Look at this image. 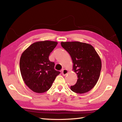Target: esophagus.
<instances>
[{
	"label": "esophagus",
	"instance_id": "esophagus-1",
	"mask_svg": "<svg viewBox=\"0 0 122 122\" xmlns=\"http://www.w3.org/2000/svg\"><path fill=\"white\" fill-rule=\"evenodd\" d=\"M68 70L66 69H63L62 71V73L63 76H66V75L68 73Z\"/></svg>",
	"mask_w": 122,
	"mask_h": 122
}]
</instances>
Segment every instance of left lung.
<instances>
[{"label": "left lung", "instance_id": "1", "mask_svg": "<svg viewBox=\"0 0 122 122\" xmlns=\"http://www.w3.org/2000/svg\"><path fill=\"white\" fill-rule=\"evenodd\" d=\"M61 46L70 55L73 70L77 74V82L71 89L77 93L87 92L99 79L102 67L101 59L91 45L77 42H62Z\"/></svg>", "mask_w": 122, "mask_h": 122}]
</instances>
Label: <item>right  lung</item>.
<instances>
[{"instance_id": "add662e5", "label": "right lung", "mask_w": 122, "mask_h": 122, "mask_svg": "<svg viewBox=\"0 0 122 122\" xmlns=\"http://www.w3.org/2000/svg\"><path fill=\"white\" fill-rule=\"evenodd\" d=\"M58 42L51 41L33 43L22 53L20 70L23 80L33 92L41 93L50 89L60 72L54 69V62L49 59Z\"/></svg>"}]
</instances>
